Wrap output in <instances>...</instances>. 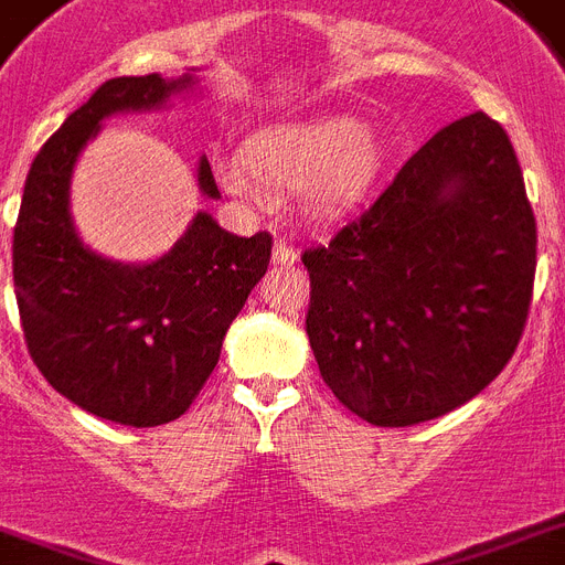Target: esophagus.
<instances>
[{"instance_id": "obj_1", "label": "esophagus", "mask_w": 565, "mask_h": 565, "mask_svg": "<svg viewBox=\"0 0 565 565\" xmlns=\"http://www.w3.org/2000/svg\"><path fill=\"white\" fill-rule=\"evenodd\" d=\"M298 260V253L292 249L287 241H275L273 246V264H278V267H292Z\"/></svg>"}]
</instances>
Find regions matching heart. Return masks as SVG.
Masks as SVG:
<instances>
[{
    "label": "heart",
    "mask_w": 565,
    "mask_h": 565,
    "mask_svg": "<svg viewBox=\"0 0 565 565\" xmlns=\"http://www.w3.org/2000/svg\"><path fill=\"white\" fill-rule=\"evenodd\" d=\"M391 160L385 131L353 114L278 122L255 131L238 160H221L217 178L241 198L301 192L316 217H339L367 198Z\"/></svg>",
    "instance_id": "1"
}]
</instances>
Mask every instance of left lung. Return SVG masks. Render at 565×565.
<instances>
[{"instance_id":"1","label":"left lung","mask_w":565,"mask_h":565,"mask_svg":"<svg viewBox=\"0 0 565 565\" xmlns=\"http://www.w3.org/2000/svg\"><path fill=\"white\" fill-rule=\"evenodd\" d=\"M301 260L310 348L341 405L382 428L466 405L532 305L537 226L509 135L482 111L454 120Z\"/></svg>"}]
</instances>
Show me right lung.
<instances>
[{"mask_svg": "<svg viewBox=\"0 0 565 565\" xmlns=\"http://www.w3.org/2000/svg\"><path fill=\"white\" fill-rule=\"evenodd\" d=\"M198 85L194 68L178 79L146 74L99 85L33 158L13 226V287L33 364L65 399L131 428L186 414L215 371L226 330L267 273L273 238H238L198 212L160 258H103L77 235L71 178L103 120L163 108ZM198 189L221 198L206 158Z\"/></svg>", "mask_w": 565, "mask_h": 565, "instance_id": "1", "label": "right lung"}]
</instances>
